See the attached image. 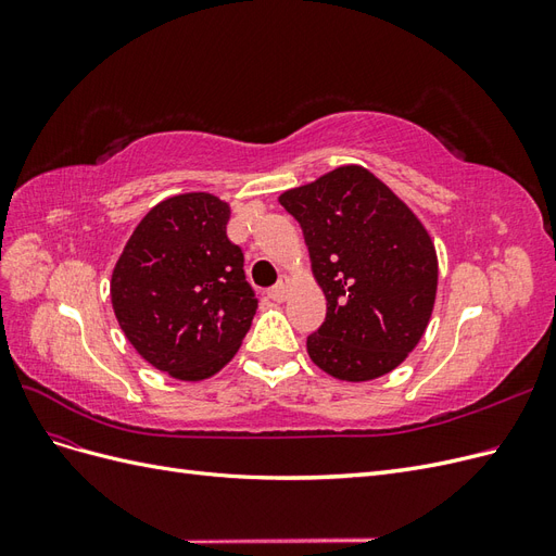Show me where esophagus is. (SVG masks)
<instances>
[{"label": "esophagus", "mask_w": 556, "mask_h": 556, "mask_svg": "<svg viewBox=\"0 0 556 556\" xmlns=\"http://www.w3.org/2000/svg\"><path fill=\"white\" fill-rule=\"evenodd\" d=\"M288 292H290V280L288 278H280L266 294H268V299H274V301H285Z\"/></svg>", "instance_id": "1"}]
</instances>
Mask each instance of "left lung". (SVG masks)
<instances>
[{"label": "left lung", "mask_w": 556, "mask_h": 556, "mask_svg": "<svg viewBox=\"0 0 556 556\" xmlns=\"http://www.w3.org/2000/svg\"><path fill=\"white\" fill-rule=\"evenodd\" d=\"M278 201L304 229L327 296L325 323L306 341L311 359L348 382L394 371L422 339L435 301L439 260L425 225L357 164Z\"/></svg>", "instance_id": "obj_1"}]
</instances>
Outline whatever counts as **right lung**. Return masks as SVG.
Segmentation results:
<instances>
[{
    "label": "right lung",
    "instance_id": "right-lung-1",
    "mask_svg": "<svg viewBox=\"0 0 556 556\" xmlns=\"http://www.w3.org/2000/svg\"><path fill=\"white\" fill-rule=\"evenodd\" d=\"M229 204L208 192L160 201L111 276L117 325L139 355L178 380H204L237 355L257 311Z\"/></svg>",
    "mask_w": 556,
    "mask_h": 556
}]
</instances>
